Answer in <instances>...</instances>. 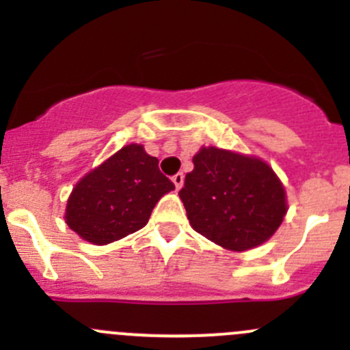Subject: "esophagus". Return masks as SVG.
Segmentation results:
<instances>
[{
  "label": "esophagus",
  "mask_w": 350,
  "mask_h": 350,
  "mask_svg": "<svg viewBox=\"0 0 350 350\" xmlns=\"http://www.w3.org/2000/svg\"><path fill=\"white\" fill-rule=\"evenodd\" d=\"M172 183H174L176 189H179L183 186V183H185V176H183V172H178V174L172 176Z\"/></svg>",
  "instance_id": "obj_1"
}]
</instances>
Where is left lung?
Returning a JSON list of instances; mask_svg holds the SVG:
<instances>
[{
  "label": "left lung",
  "instance_id": "8db88e82",
  "mask_svg": "<svg viewBox=\"0 0 350 350\" xmlns=\"http://www.w3.org/2000/svg\"><path fill=\"white\" fill-rule=\"evenodd\" d=\"M179 191L198 234L230 250L266 242L286 215L284 188L257 157L203 147Z\"/></svg>",
  "mask_w": 350,
  "mask_h": 350
}]
</instances>
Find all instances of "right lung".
I'll use <instances>...</instances> for the list:
<instances>
[{
	"label": "right lung",
	"mask_w": 350,
	"mask_h": 350,
	"mask_svg": "<svg viewBox=\"0 0 350 350\" xmlns=\"http://www.w3.org/2000/svg\"><path fill=\"white\" fill-rule=\"evenodd\" d=\"M171 189L174 183L162 174L157 159L130 144L77 183L66 221L84 241L105 245L140 230Z\"/></svg>",
	"instance_id": "obj_1"
}]
</instances>
